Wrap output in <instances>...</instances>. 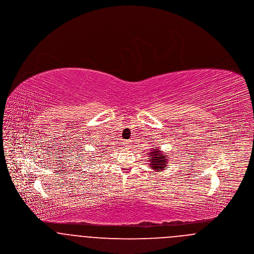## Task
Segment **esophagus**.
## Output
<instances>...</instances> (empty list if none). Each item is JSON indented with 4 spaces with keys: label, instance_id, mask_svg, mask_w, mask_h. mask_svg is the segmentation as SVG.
<instances>
[{
    "label": "esophagus",
    "instance_id": "esophagus-1",
    "mask_svg": "<svg viewBox=\"0 0 254 254\" xmlns=\"http://www.w3.org/2000/svg\"><path fill=\"white\" fill-rule=\"evenodd\" d=\"M129 145H130V142H129V141L126 140V141L124 142V145H125V147H126V148H128V147H129Z\"/></svg>",
    "mask_w": 254,
    "mask_h": 254
}]
</instances>
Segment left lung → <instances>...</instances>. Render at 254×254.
<instances>
[{"label": "left lung", "instance_id": "left-lung-1", "mask_svg": "<svg viewBox=\"0 0 254 254\" xmlns=\"http://www.w3.org/2000/svg\"><path fill=\"white\" fill-rule=\"evenodd\" d=\"M148 154V161H149V165L151 167V169L154 171H160L161 169H167L168 166V156L167 154L163 153L160 151V148L154 147L150 150V152L147 153Z\"/></svg>", "mask_w": 254, "mask_h": 254}]
</instances>
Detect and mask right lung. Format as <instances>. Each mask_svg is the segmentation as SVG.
<instances>
[{"mask_svg": "<svg viewBox=\"0 0 254 254\" xmlns=\"http://www.w3.org/2000/svg\"><path fill=\"white\" fill-rule=\"evenodd\" d=\"M101 155H102V154H101ZM93 160H94V159H93Z\"/></svg>", "mask_w": 254, "mask_h": 254, "instance_id": "1", "label": "right lung"}]
</instances>
